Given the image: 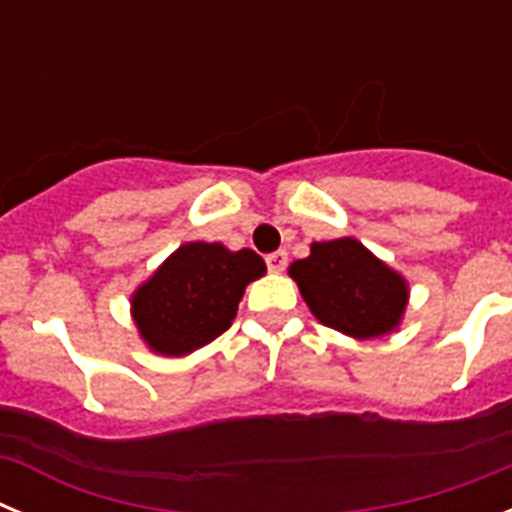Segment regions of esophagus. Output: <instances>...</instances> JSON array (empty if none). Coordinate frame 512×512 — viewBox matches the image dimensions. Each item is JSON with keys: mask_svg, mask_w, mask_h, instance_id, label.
Masks as SVG:
<instances>
[{"mask_svg": "<svg viewBox=\"0 0 512 512\" xmlns=\"http://www.w3.org/2000/svg\"><path fill=\"white\" fill-rule=\"evenodd\" d=\"M266 266H269V271H274V274H282L284 269H287V251H274L266 256Z\"/></svg>", "mask_w": 512, "mask_h": 512, "instance_id": "34e87169", "label": "esophagus"}]
</instances>
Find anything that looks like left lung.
<instances>
[{
	"label": "left lung",
	"mask_w": 512,
	"mask_h": 512,
	"mask_svg": "<svg viewBox=\"0 0 512 512\" xmlns=\"http://www.w3.org/2000/svg\"><path fill=\"white\" fill-rule=\"evenodd\" d=\"M289 277L320 323L356 341L395 333L408 310V279L348 235L312 243Z\"/></svg>",
	"instance_id": "left-lung-1"
}]
</instances>
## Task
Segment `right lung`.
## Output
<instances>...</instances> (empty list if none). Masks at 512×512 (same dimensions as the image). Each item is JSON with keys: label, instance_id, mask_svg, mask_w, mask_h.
<instances>
[{"label": "right lung", "instance_id": "right-lung-1", "mask_svg": "<svg viewBox=\"0 0 512 512\" xmlns=\"http://www.w3.org/2000/svg\"><path fill=\"white\" fill-rule=\"evenodd\" d=\"M266 274L251 248L189 241L130 295L140 341L158 356H187L230 328L243 292Z\"/></svg>", "mask_w": 512, "mask_h": 512}]
</instances>
